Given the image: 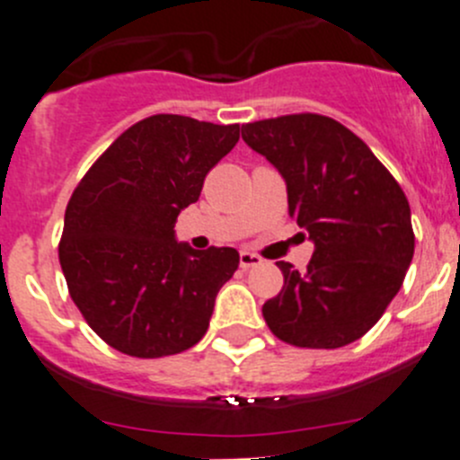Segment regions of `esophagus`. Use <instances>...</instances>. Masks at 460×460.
<instances>
[{
	"label": "esophagus",
	"mask_w": 460,
	"mask_h": 460,
	"mask_svg": "<svg viewBox=\"0 0 460 460\" xmlns=\"http://www.w3.org/2000/svg\"><path fill=\"white\" fill-rule=\"evenodd\" d=\"M262 258L258 256V253H252V252H240V267L243 270H252V267L261 265Z\"/></svg>",
	"instance_id": "34e87169"
}]
</instances>
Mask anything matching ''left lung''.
Wrapping results in <instances>:
<instances>
[{
	"label": "left lung",
	"mask_w": 460,
	"mask_h": 460,
	"mask_svg": "<svg viewBox=\"0 0 460 460\" xmlns=\"http://www.w3.org/2000/svg\"><path fill=\"white\" fill-rule=\"evenodd\" d=\"M249 148L288 184V211L310 234L307 270L276 262L283 289L262 305L271 332L298 349L364 337L402 288L413 258L411 208L358 135L312 111L243 126Z\"/></svg>",
	"instance_id": "left-lung-1"
}]
</instances>
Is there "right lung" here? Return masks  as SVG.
I'll use <instances>...</instances> for the list:
<instances>
[{
    "label": "right lung",
    "mask_w": 460,
    "mask_h": 460,
    "mask_svg": "<svg viewBox=\"0 0 460 460\" xmlns=\"http://www.w3.org/2000/svg\"><path fill=\"white\" fill-rule=\"evenodd\" d=\"M238 139V123L155 114L128 128L75 186L58 244L62 274L89 328L119 353L168 358L207 332L240 256L195 252L172 229Z\"/></svg>",
    "instance_id": "obj_1"
}]
</instances>
